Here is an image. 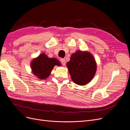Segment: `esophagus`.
Instances as JSON below:
<instances>
[{"label":"esophagus","mask_w":130,"mask_h":130,"mask_svg":"<svg viewBox=\"0 0 130 130\" xmlns=\"http://www.w3.org/2000/svg\"><path fill=\"white\" fill-rule=\"evenodd\" d=\"M60 61H61V62L62 65L63 66H65V63H66V61H65V59H64V58H62V59H60Z\"/></svg>","instance_id":"obj_1"}]
</instances>
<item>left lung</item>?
Wrapping results in <instances>:
<instances>
[{
	"instance_id": "left-lung-1",
	"label": "left lung",
	"mask_w": 130,
	"mask_h": 130,
	"mask_svg": "<svg viewBox=\"0 0 130 130\" xmlns=\"http://www.w3.org/2000/svg\"><path fill=\"white\" fill-rule=\"evenodd\" d=\"M66 66L72 81L81 86L92 80L97 71V63L92 54L81 50H78L71 55Z\"/></svg>"
}]
</instances>
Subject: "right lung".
<instances>
[{
  "mask_svg": "<svg viewBox=\"0 0 130 130\" xmlns=\"http://www.w3.org/2000/svg\"><path fill=\"white\" fill-rule=\"evenodd\" d=\"M32 73L39 79H45L49 77L54 66H60V61L56 58H49L42 53L31 62Z\"/></svg>",
  "mask_w": 130,
  "mask_h": 130,
  "instance_id": "obj_1",
  "label": "right lung"
}]
</instances>
